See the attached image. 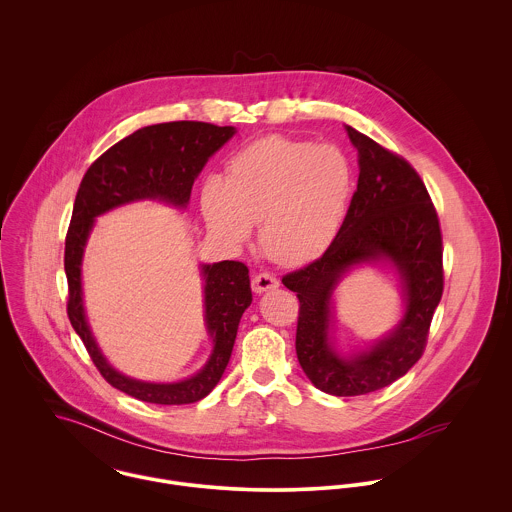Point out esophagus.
<instances>
[{"label":"esophagus","instance_id":"1","mask_svg":"<svg viewBox=\"0 0 512 512\" xmlns=\"http://www.w3.org/2000/svg\"><path fill=\"white\" fill-rule=\"evenodd\" d=\"M278 286H280L278 278H276L274 274H270V272H260V274H256V276L252 278V290H254V293L276 290Z\"/></svg>","mask_w":512,"mask_h":512}]
</instances>
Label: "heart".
<instances>
[{
	"label": "heart",
	"mask_w": 512,
	"mask_h": 512,
	"mask_svg": "<svg viewBox=\"0 0 512 512\" xmlns=\"http://www.w3.org/2000/svg\"><path fill=\"white\" fill-rule=\"evenodd\" d=\"M351 191V163L339 147L268 136L236 151L224 179H205L201 211L228 246L246 242L260 222L262 252L282 266H299L333 244Z\"/></svg>",
	"instance_id": "b5f03b06"
}]
</instances>
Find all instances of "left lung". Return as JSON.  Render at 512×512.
Here are the masks:
<instances>
[{"instance_id":"8db88e82","label":"left lung","mask_w":512,"mask_h":512,"mask_svg":"<svg viewBox=\"0 0 512 512\" xmlns=\"http://www.w3.org/2000/svg\"><path fill=\"white\" fill-rule=\"evenodd\" d=\"M359 151V183L333 244L311 264L282 278L299 299L295 353L315 388L333 396L380 390L416 365L428 345L443 293V240L438 211L418 171L402 155L347 126ZM390 259L407 284V315L370 352L341 360L328 347L330 293L361 261Z\"/></svg>"}]
</instances>
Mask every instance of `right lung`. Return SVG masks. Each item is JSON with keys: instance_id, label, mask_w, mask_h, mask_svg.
I'll list each match as a JSON object with an SVG mask.
<instances>
[{"instance_id": "right-lung-1", "label": "right lung", "mask_w": 512, "mask_h": 512, "mask_svg": "<svg viewBox=\"0 0 512 512\" xmlns=\"http://www.w3.org/2000/svg\"><path fill=\"white\" fill-rule=\"evenodd\" d=\"M234 134L232 126L207 122H167L147 126L106 149L84 173L65 238V274L69 284L67 315L90 359L108 384L149 404L179 406L205 398L230 361L244 309L252 303L248 268L236 260L203 266L205 319L215 339L207 366L175 384H151L116 372L100 355L84 319L80 297V260L94 217L138 199H161L185 207L195 177L207 159Z\"/></svg>"}]
</instances>
